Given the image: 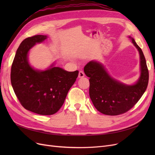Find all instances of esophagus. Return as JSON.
I'll return each mask as SVG.
<instances>
[{
	"instance_id": "obj_1",
	"label": "esophagus",
	"mask_w": 155,
	"mask_h": 155,
	"mask_svg": "<svg viewBox=\"0 0 155 155\" xmlns=\"http://www.w3.org/2000/svg\"><path fill=\"white\" fill-rule=\"evenodd\" d=\"M84 76H85V73H84V72L83 71V70H80V71L79 72L78 77L79 78H83Z\"/></svg>"
}]
</instances>
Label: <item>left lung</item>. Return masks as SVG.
<instances>
[{"label": "left lung", "instance_id": "left-lung-1", "mask_svg": "<svg viewBox=\"0 0 155 155\" xmlns=\"http://www.w3.org/2000/svg\"><path fill=\"white\" fill-rule=\"evenodd\" d=\"M133 43L140 57L141 75L137 83L126 85L111 78L104 65L94 61L88 62L84 72L89 79V95L96 109L102 114L116 116L124 114L133 108L141 98L147 87L149 71L142 49L134 39Z\"/></svg>", "mask_w": 155, "mask_h": 155}]
</instances>
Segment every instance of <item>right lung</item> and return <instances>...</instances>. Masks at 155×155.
Masks as SVG:
<instances>
[{"label": "right lung", "mask_w": 155, "mask_h": 155, "mask_svg": "<svg viewBox=\"0 0 155 155\" xmlns=\"http://www.w3.org/2000/svg\"><path fill=\"white\" fill-rule=\"evenodd\" d=\"M46 38L36 35L25 39L18 46L11 68L12 85L18 101L26 110L41 115L54 114L60 109L79 73L53 65L45 71L30 66L28 51Z\"/></svg>", "instance_id": "right-lung-1"}]
</instances>
